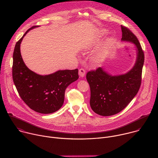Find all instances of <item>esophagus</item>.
I'll return each instance as SVG.
<instances>
[{"label": "esophagus", "mask_w": 158, "mask_h": 158, "mask_svg": "<svg viewBox=\"0 0 158 158\" xmlns=\"http://www.w3.org/2000/svg\"><path fill=\"white\" fill-rule=\"evenodd\" d=\"M79 74L81 77H84L85 74V71L84 68H80L79 69Z\"/></svg>", "instance_id": "obj_1"}]
</instances>
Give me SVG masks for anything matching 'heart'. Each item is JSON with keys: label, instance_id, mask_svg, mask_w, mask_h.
<instances>
[{"label": "heart", "instance_id": "obj_1", "mask_svg": "<svg viewBox=\"0 0 158 158\" xmlns=\"http://www.w3.org/2000/svg\"><path fill=\"white\" fill-rule=\"evenodd\" d=\"M104 33H105V32H104V31H102L101 34H104ZM104 53L101 52V53H99L97 56H96L95 57H94L93 59V61L94 64H96V65H97V64H99V63H101V61L102 60L103 58H104Z\"/></svg>", "mask_w": 158, "mask_h": 158}]
</instances>
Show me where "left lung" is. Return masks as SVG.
<instances>
[{
	"label": "left lung",
	"mask_w": 158,
	"mask_h": 158,
	"mask_svg": "<svg viewBox=\"0 0 158 158\" xmlns=\"http://www.w3.org/2000/svg\"><path fill=\"white\" fill-rule=\"evenodd\" d=\"M122 40L133 42L136 46V64L127 74L112 76L98 67L87 72L86 79L91 90L90 106L96 114L109 116L124 109L132 100L141 84L144 54L141 44L131 31L121 25Z\"/></svg>",
	"instance_id": "left-lung-1"
}]
</instances>
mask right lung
<instances>
[{
	"label": "right lung",
	"instance_id": "obj_1",
	"mask_svg": "<svg viewBox=\"0 0 158 158\" xmlns=\"http://www.w3.org/2000/svg\"><path fill=\"white\" fill-rule=\"evenodd\" d=\"M36 27L29 29L15 44L12 78L20 97L31 109L42 114H51L62 107L65 89L79 78L78 69L58 71L40 76L27 68L20 54V45L27 32Z\"/></svg>",
	"mask_w": 158,
	"mask_h": 158
}]
</instances>
